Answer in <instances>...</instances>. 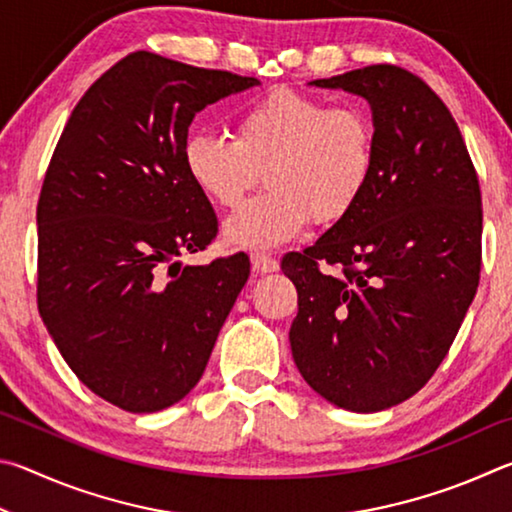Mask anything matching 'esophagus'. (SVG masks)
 Segmentation results:
<instances>
[{
  "label": "esophagus",
  "instance_id": "1",
  "mask_svg": "<svg viewBox=\"0 0 512 512\" xmlns=\"http://www.w3.org/2000/svg\"><path fill=\"white\" fill-rule=\"evenodd\" d=\"M251 267H254L256 274H270L279 270V261L263 254V251H256V254H251Z\"/></svg>",
  "mask_w": 512,
  "mask_h": 512
}]
</instances>
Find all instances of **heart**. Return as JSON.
Segmentation results:
<instances>
[{"instance_id":"heart-1","label":"heart","mask_w":512,"mask_h":512,"mask_svg":"<svg viewBox=\"0 0 512 512\" xmlns=\"http://www.w3.org/2000/svg\"><path fill=\"white\" fill-rule=\"evenodd\" d=\"M378 134L357 105L279 87L236 119L233 137L191 134L184 168L197 191L220 209H238L265 177L267 191L227 222L233 247L272 249L315 220H346L373 179Z\"/></svg>"}]
</instances>
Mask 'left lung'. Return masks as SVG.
I'll use <instances>...</instances> for the list:
<instances>
[{
  "mask_svg": "<svg viewBox=\"0 0 512 512\" xmlns=\"http://www.w3.org/2000/svg\"><path fill=\"white\" fill-rule=\"evenodd\" d=\"M312 85L364 96L378 148L357 209L283 256L299 294L290 346L319 396L371 414L425 387L477 294L479 175L447 105L411 71L369 65Z\"/></svg>",
  "mask_w": 512,
  "mask_h": 512,
  "instance_id": "8db88e82",
  "label": "left lung"
}]
</instances>
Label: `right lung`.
Wrapping results in <instances>:
<instances>
[{"instance_id":"1","label":"right lung","mask_w":512,"mask_h":512,"mask_svg":"<svg viewBox=\"0 0 512 512\" xmlns=\"http://www.w3.org/2000/svg\"><path fill=\"white\" fill-rule=\"evenodd\" d=\"M256 78L134 51L87 89L38 200V310L76 378L132 414L182 400L249 279V256L186 265L218 236L184 168L193 116Z\"/></svg>"}]
</instances>
